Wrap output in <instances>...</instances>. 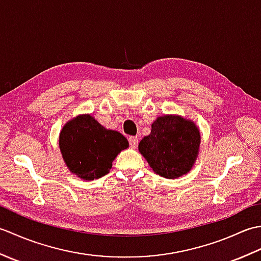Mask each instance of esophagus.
Here are the masks:
<instances>
[{"label":"esophagus","instance_id":"1","mask_svg":"<svg viewBox=\"0 0 261 261\" xmlns=\"http://www.w3.org/2000/svg\"><path fill=\"white\" fill-rule=\"evenodd\" d=\"M129 142H130V147L136 149L138 147V142H139V139H138V137H130Z\"/></svg>","mask_w":261,"mask_h":261}]
</instances>
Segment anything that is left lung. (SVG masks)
<instances>
[{
	"label": "left lung",
	"instance_id": "1",
	"mask_svg": "<svg viewBox=\"0 0 261 261\" xmlns=\"http://www.w3.org/2000/svg\"><path fill=\"white\" fill-rule=\"evenodd\" d=\"M199 146L201 134L195 122L178 114H165L152 122L150 135L143 137L138 148L154 173L175 179L190 173Z\"/></svg>",
	"mask_w": 261,
	"mask_h": 261
}]
</instances>
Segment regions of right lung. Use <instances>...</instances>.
<instances>
[{
    "label": "right lung",
    "mask_w": 261,
    "mask_h": 261,
    "mask_svg": "<svg viewBox=\"0 0 261 261\" xmlns=\"http://www.w3.org/2000/svg\"><path fill=\"white\" fill-rule=\"evenodd\" d=\"M129 147L126 138L105 129L91 114L69 120L59 134V149L71 174L84 180L107 175L116 156Z\"/></svg>",
    "instance_id": "add662e5"
}]
</instances>
